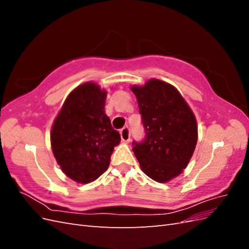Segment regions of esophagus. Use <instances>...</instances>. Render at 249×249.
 <instances>
[{
	"label": "esophagus",
	"instance_id": "esophagus-1",
	"mask_svg": "<svg viewBox=\"0 0 249 249\" xmlns=\"http://www.w3.org/2000/svg\"><path fill=\"white\" fill-rule=\"evenodd\" d=\"M120 137H122V140L125 143L130 142L131 140V132L129 127H124V129L120 130Z\"/></svg>",
	"mask_w": 249,
	"mask_h": 249
}]
</instances>
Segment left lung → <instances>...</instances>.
Here are the masks:
<instances>
[{"mask_svg": "<svg viewBox=\"0 0 249 249\" xmlns=\"http://www.w3.org/2000/svg\"><path fill=\"white\" fill-rule=\"evenodd\" d=\"M136 95L145 138L133 141V152L142 171L158 183L183 172L197 142V124L177 88L157 79L132 86Z\"/></svg>", "mask_w": 249, "mask_h": 249, "instance_id": "obj_1", "label": "left lung"}]
</instances>
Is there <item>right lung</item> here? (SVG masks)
<instances>
[{
    "mask_svg": "<svg viewBox=\"0 0 249 249\" xmlns=\"http://www.w3.org/2000/svg\"><path fill=\"white\" fill-rule=\"evenodd\" d=\"M107 92L92 82L78 86L66 97L52 126L51 144L65 175L81 184L106 171L120 135L105 113Z\"/></svg>",
    "mask_w": 249,
    "mask_h": 249,
    "instance_id": "right-lung-1",
    "label": "right lung"
}]
</instances>
